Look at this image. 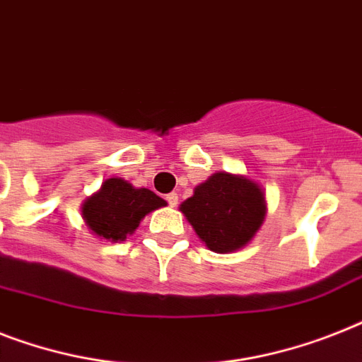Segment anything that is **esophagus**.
<instances>
[{"label":"esophagus","mask_w":362,"mask_h":362,"mask_svg":"<svg viewBox=\"0 0 362 362\" xmlns=\"http://www.w3.org/2000/svg\"><path fill=\"white\" fill-rule=\"evenodd\" d=\"M165 201L169 202V206L175 208L176 204H178V195H176V193H169V195L165 197Z\"/></svg>","instance_id":"1"}]
</instances>
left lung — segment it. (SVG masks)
I'll list each match as a JSON object with an SVG mask.
<instances>
[{
	"label": "left lung",
	"instance_id": "1",
	"mask_svg": "<svg viewBox=\"0 0 362 362\" xmlns=\"http://www.w3.org/2000/svg\"><path fill=\"white\" fill-rule=\"evenodd\" d=\"M210 251L230 252L251 242L266 216L262 189L249 178L216 173L180 204Z\"/></svg>",
	"mask_w": 362,
	"mask_h": 362
}]
</instances>
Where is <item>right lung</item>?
<instances>
[{
  "mask_svg": "<svg viewBox=\"0 0 362 362\" xmlns=\"http://www.w3.org/2000/svg\"><path fill=\"white\" fill-rule=\"evenodd\" d=\"M165 206V201L146 187H134L122 178H110L102 184V189L85 201L83 219L96 236L122 242L128 234L139 227L141 219Z\"/></svg>",
  "mask_w": 362,
  "mask_h": 362,
  "instance_id": "obj_1",
  "label": "right lung"
}]
</instances>
